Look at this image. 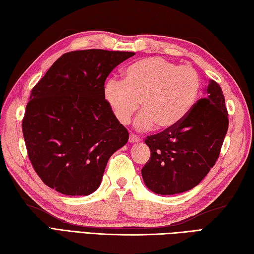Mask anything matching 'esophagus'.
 Masks as SVG:
<instances>
[{
    "mask_svg": "<svg viewBox=\"0 0 254 254\" xmlns=\"http://www.w3.org/2000/svg\"><path fill=\"white\" fill-rule=\"evenodd\" d=\"M139 138L137 135H135V134H130V137H128V142L130 143H137V142H139Z\"/></svg>",
    "mask_w": 254,
    "mask_h": 254,
    "instance_id": "34e87169",
    "label": "esophagus"
}]
</instances>
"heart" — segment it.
Masks as SVG:
<instances>
[{"label": "heart", "instance_id": "1", "mask_svg": "<svg viewBox=\"0 0 254 254\" xmlns=\"http://www.w3.org/2000/svg\"><path fill=\"white\" fill-rule=\"evenodd\" d=\"M201 89L198 73L190 65H179L164 58L150 57L127 65L122 82L106 80L104 98L117 120L127 124L141 101L143 111L134 127L147 131L157 126L169 130L185 119L195 105Z\"/></svg>", "mask_w": 254, "mask_h": 254}]
</instances>
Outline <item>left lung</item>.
<instances>
[{"mask_svg": "<svg viewBox=\"0 0 254 254\" xmlns=\"http://www.w3.org/2000/svg\"><path fill=\"white\" fill-rule=\"evenodd\" d=\"M227 130L223 90L209 79L204 98L179 124L145 139L152 152L142 168L145 186L161 195L196 187L216 163Z\"/></svg>", "mask_w": 254, "mask_h": 254, "instance_id": "1", "label": "left lung"}]
</instances>
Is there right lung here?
Segmentation results:
<instances>
[{"mask_svg": "<svg viewBox=\"0 0 254 254\" xmlns=\"http://www.w3.org/2000/svg\"><path fill=\"white\" fill-rule=\"evenodd\" d=\"M134 52L65 53L31 90L23 120L27 153L45 185L65 195L99 188L108 160L128 132L104 98L108 75Z\"/></svg>", "mask_w": 254, "mask_h": 254, "instance_id": "right-lung-1", "label": "right lung"}]
</instances>
